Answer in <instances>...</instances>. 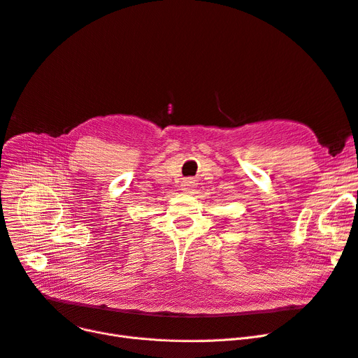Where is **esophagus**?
I'll return each instance as SVG.
<instances>
[{"instance_id": "34e87169", "label": "esophagus", "mask_w": 358, "mask_h": 358, "mask_svg": "<svg viewBox=\"0 0 358 358\" xmlns=\"http://www.w3.org/2000/svg\"><path fill=\"white\" fill-rule=\"evenodd\" d=\"M193 189H194V180L187 178V180H184V181H182V190H184V192L190 193Z\"/></svg>"}]
</instances>
